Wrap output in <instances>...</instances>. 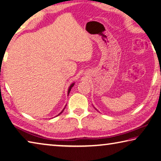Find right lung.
Returning a JSON list of instances; mask_svg holds the SVG:
<instances>
[{
  "mask_svg": "<svg viewBox=\"0 0 161 161\" xmlns=\"http://www.w3.org/2000/svg\"><path fill=\"white\" fill-rule=\"evenodd\" d=\"M74 86V83H72V84L71 85V86H70V87H69V90H68V95H69V92H70V91H71V87H72L73 86ZM64 109H63V110L62 111V112H61V113H60L59 114H61L62 113V112L64 111Z\"/></svg>",
  "mask_w": 161,
  "mask_h": 161,
  "instance_id": "add662e5",
  "label": "right lung"
}]
</instances>
